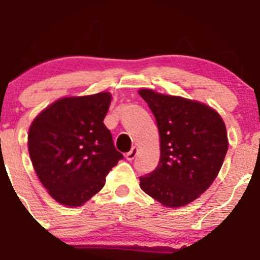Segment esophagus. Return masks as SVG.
I'll return each instance as SVG.
<instances>
[{"instance_id": "obj_1", "label": "esophagus", "mask_w": 260, "mask_h": 260, "mask_svg": "<svg viewBox=\"0 0 260 260\" xmlns=\"http://www.w3.org/2000/svg\"><path fill=\"white\" fill-rule=\"evenodd\" d=\"M137 151H138V149H137L136 147H133L132 149H131V151H128V153L126 154V159L127 160H133L134 157L137 156Z\"/></svg>"}]
</instances>
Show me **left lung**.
Masks as SVG:
<instances>
[{
    "instance_id": "left-lung-1",
    "label": "left lung",
    "mask_w": 260,
    "mask_h": 260,
    "mask_svg": "<svg viewBox=\"0 0 260 260\" xmlns=\"http://www.w3.org/2000/svg\"><path fill=\"white\" fill-rule=\"evenodd\" d=\"M160 133V161L139 178L140 188L168 208L196 201L211 186L229 148L228 132L215 110L196 100L140 89Z\"/></svg>"
}]
</instances>
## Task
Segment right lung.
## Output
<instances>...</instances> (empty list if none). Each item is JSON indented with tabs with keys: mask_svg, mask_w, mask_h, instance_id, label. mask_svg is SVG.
Returning a JSON list of instances; mask_svg holds the SVG:
<instances>
[{
	"mask_svg": "<svg viewBox=\"0 0 260 260\" xmlns=\"http://www.w3.org/2000/svg\"><path fill=\"white\" fill-rule=\"evenodd\" d=\"M111 103L107 91L62 98L31 122L28 150L39 180L66 207H80L105 186L123 155L104 124Z\"/></svg>",
	"mask_w": 260,
	"mask_h": 260,
	"instance_id": "add662e5",
	"label": "right lung"
}]
</instances>
